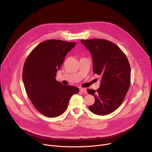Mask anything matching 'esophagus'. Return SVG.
I'll return each mask as SVG.
<instances>
[{
	"label": "esophagus",
	"mask_w": 152,
	"mask_h": 152,
	"mask_svg": "<svg viewBox=\"0 0 152 152\" xmlns=\"http://www.w3.org/2000/svg\"><path fill=\"white\" fill-rule=\"evenodd\" d=\"M80 91L82 93H84V94H87V91H86V90L85 89V88L80 89Z\"/></svg>",
	"instance_id": "esophagus-1"
}]
</instances>
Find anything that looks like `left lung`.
I'll return each instance as SVG.
<instances>
[{"label":"left lung","instance_id":"left-lung-1","mask_svg":"<svg viewBox=\"0 0 152 152\" xmlns=\"http://www.w3.org/2000/svg\"><path fill=\"white\" fill-rule=\"evenodd\" d=\"M91 53L93 73L102 77L97 90L88 89L95 98L90 110L100 115L109 114L120 106L131 85V67L123 51L114 42L103 39L81 40Z\"/></svg>","mask_w":152,"mask_h":152}]
</instances>
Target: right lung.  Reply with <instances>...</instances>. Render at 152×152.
Returning <instances> with one entry per match:
<instances>
[{
	"label": "right lung",
	"instance_id": "obj_1",
	"mask_svg": "<svg viewBox=\"0 0 152 152\" xmlns=\"http://www.w3.org/2000/svg\"><path fill=\"white\" fill-rule=\"evenodd\" d=\"M76 44L46 40L36 46L25 61L22 78L26 93L37 110L46 117L63 114L70 97L79 91L76 86L63 85L55 78L65 57Z\"/></svg>",
	"mask_w": 152,
	"mask_h": 152
}]
</instances>
